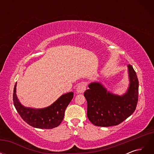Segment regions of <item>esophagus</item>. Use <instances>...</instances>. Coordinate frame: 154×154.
I'll use <instances>...</instances> for the list:
<instances>
[{"mask_svg":"<svg viewBox=\"0 0 154 154\" xmlns=\"http://www.w3.org/2000/svg\"><path fill=\"white\" fill-rule=\"evenodd\" d=\"M86 90V85L84 83H82L79 84L76 88V91L78 93H83Z\"/></svg>","mask_w":154,"mask_h":154,"instance_id":"obj_1","label":"esophagus"}]
</instances>
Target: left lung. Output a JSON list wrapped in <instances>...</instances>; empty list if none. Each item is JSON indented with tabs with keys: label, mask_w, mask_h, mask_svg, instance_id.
Instances as JSON below:
<instances>
[{
	"label": "left lung",
	"mask_w": 154,
	"mask_h": 154,
	"mask_svg": "<svg viewBox=\"0 0 154 154\" xmlns=\"http://www.w3.org/2000/svg\"><path fill=\"white\" fill-rule=\"evenodd\" d=\"M129 87L122 96L114 94L99 82L88 85L84 92L87 101V117L96 126L107 127L118 125L131 116L138 101L139 82L131 65H128Z\"/></svg>",
	"instance_id": "obj_1"
}]
</instances>
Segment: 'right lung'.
<instances>
[{"label":"right lung","mask_w":154,"mask_h":154,"mask_svg":"<svg viewBox=\"0 0 154 154\" xmlns=\"http://www.w3.org/2000/svg\"><path fill=\"white\" fill-rule=\"evenodd\" d=\"M15 83L13 90V104L22 119L30 126L40 129H51L62 123L65 110L73 98L74 93L64 94L50 106L44 109H32L23 106L16 94Z\"/></svg>","instance_id":"1"}]
</instances>
